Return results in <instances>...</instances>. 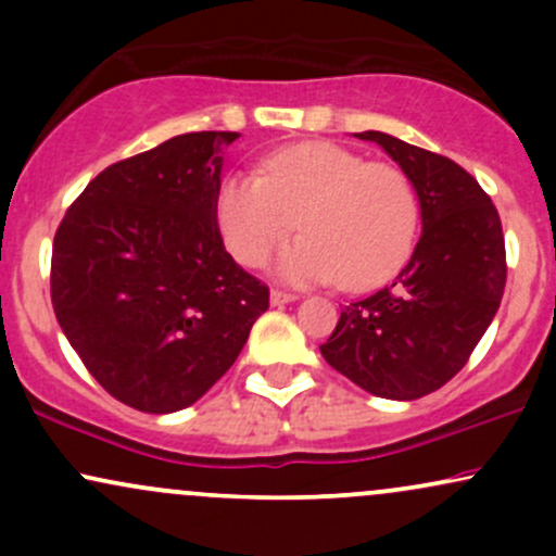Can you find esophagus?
I'll return each instance as SVG.
<instances>
[{
    "label": "esophagus",
    "mask_w": 556,
    "mask_h": 556,
    "mask_svg": "<svg viewBox=\"0 0 556 556\" xmlns=\"http://www.w3.org/2000/svg\"><path fill=\"white\" fill-rule=\"evenodd\" d=\"M271 305H285V303H292V300H298L295 292H285V290H271Z\"/></svg>",
    "instance_id": "1"
}]
</instances>
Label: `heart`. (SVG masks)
Listing matches in <instances>:
<instances>
[{
    "label": "heart",
    "mask_w": 556,
    "mask_h": 556,
    "mask_svg": "<svg viewBox=\"0 0 556 556\" xmlns=\"http://www.w3.org/2000/svg\"><path fill=\"white\" fill-rule=\"evenodd\" d=\"M410 177L389 162L329 143L287 146L258 175H232L216 198V225L240 264L261 266L300 227L277 261L287 282L368 290L400 269L418 232Z\"/></svg>",
    "instance_id": "heart-1"
}]
</instances>
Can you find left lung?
<instances>
[{
    "instance_id": "8db88e82",
    "label": "left lung",
    "mask_w": 556,
    "mask_h": 556,
    "mask_svg": "<svg viewBox=\"0 0 556 556\" xmlns=\"http://www.w3.org/2000/svg\"><path fill=\"white\" fill-rule=\"evenodd\" d=\"M374 140L410 177L420 238L387 287L344 305L321 355L361 389L387 400L437 392L468 363L507 282L502 222L473 175L379 130Z\"/></svg>"
}]
</instances>
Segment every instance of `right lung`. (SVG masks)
Instances as JSON below:
<instances>
[{
    "label": "right lung",
    "mask_w": 556,
    "mask_h": 556,
    "mask_svg": "<svg viewBox=\"0 0 556 556\" xmlns=\"http://www.w3.org/2000/svg\"><path fill=\"white\" fill-rule=\"evenodd\" d=\"M238 138L185 132L112 164L54 235L56 321L93 379L136 410L201 400L269 308V287L235 264L216 225Z\"/></svg>",
    "instance_id": "1"
}]
</instances>
